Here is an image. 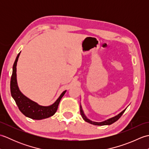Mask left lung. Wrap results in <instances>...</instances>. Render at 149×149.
Here are the masks:
<instances>
[{
    "instance_id": "left-lung-1",
    "label": "left lung",
    "mask_w": 149,
    "mask_h": 149,
    "mask_svg": "<svg viewBox=\"0 0 149 149\" xmlns=\"http://www.w3.org/2000/svg\"><path fill=\"white\" fill-rule=\"evenodd\" d=\"M80 108H81V109H80L81 115L82 117H83V118L84 120V121H86V122H88V123H91V124L95 125H111V124H112V123H113L114 122H115L116 121H117V120H118L120 118V117H121V116L123 115V113L125 112V109H127V108L125 109L124 110L122 111L121 113H119L118 115L114 116V117H113V118H109V119H107V120H105V121H104V122H96L91 121V120L88 119V118H87V117H86V116H85L84 113V112H83V109H82L81 106H80Z\"/></svg>"
}]
</instances>
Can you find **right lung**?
<instances>
[{
  "instance_id": "right-lung-1",
  "label": "right lung",
  "mask_w": 149,
  "mask_h": 149,
  "mask_svg": "<svg viewBox=\"0 0 149 149\" xmlns=\"http://www.w3.org/2000/svg\"><path fill=\"white\" fill-rule=\"evenodd\" d=\"M20 54V52L17 56L13 66V73L10 83V90L12 97L15 100L18 109L27 117L33 120H42L52 116L56 112L60 100L66 91H63L56 102L49 106H40L36 102L28 99L27 97L22 93L17 84V64Z\"/></svg>"
}]
</instances>
